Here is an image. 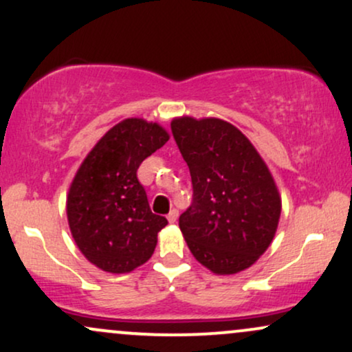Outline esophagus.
I'll return each instance as SVG.
<instances>
[{"mask_svg": "<svg viewBox=\"0 0 352 352\" xmlns=\"http://www.w3.org/2000/svg\"><path fill=\"white\" fill-rule=\"evenodd\" d=\"M177 218H179V212H177L175 208L170 210V212H168V215H167V220L170 221V223H175Z\"/></svg>", "mask_w": 352, "mask_h": 352, "instance_id": "obj_1", "label": "esophagus"}]
</instances>
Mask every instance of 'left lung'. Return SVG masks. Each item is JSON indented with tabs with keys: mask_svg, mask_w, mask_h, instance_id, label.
Returning <instances> with one entry per match:
<instances>
[{
	"mask_svg": "<svg viewBox=\"0 0 352 352\" xmlns=\"http://www.w3.org/2000/svg\"><path fill=\"white\" fill-rule=\"evenodd\" d=\"M193 201L179 218L190 252L215 274L250 268L272 245L281 197L268 165L235 125L217 117L172 120Z\"/></svg>",
	"mask_w": 352,
	"mask_h": 352,
	"instance_id": "obj_1",
	"label": "left lung"
}]
</instances>
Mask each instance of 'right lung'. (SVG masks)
Masks as SVG:
<instances>
[{"mask_svg": "<svg viewBox=\"0 0 352 352\" xmlns=\"http://www.w3.org/2000/svg\"><path fill=\"white\" fill-rule=\"evenodd\" d=\"M168 139L157 122L120 120L100 137L72 179L66 201L72 238L102 272H132L155 250L167 218L152 213L137 168Z\"/></svg>", "mask_w": 352, "mask_h": 352, "instance_id": "1", "label": "right lung"}]
</instances>
